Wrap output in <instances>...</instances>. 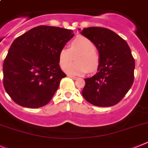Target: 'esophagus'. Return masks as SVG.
Instances as JSON below:
<instances>
[{
	"label": "esophagus",
	"instance_id": "1",
	"mask_svg": "<svg viewBox=\"0 0 148 148\" xmlns=\"http://www.w3.org/2000/svg\"><path fill=\"white\" fill-rule=\"evenodd\" d=\"M69 77H71V78H72L73 79H78V77H75V76L69 75Z\"/></svg>",
	"mask_w": 148,
	"mask_h": 148
}]
</instances>
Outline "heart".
<instances>
[{
  "mask_svg": "<svg viewBox=\"0 0 148 148\" xmlns=\"http://www.w3.org/2000/svg\"><path fill=\"white\" fill-rule=\"evenodd\" d=\"M77 53L75 64H70L73 56ZM59 62L62 69H65L69 75H83L97 70L100 63V55L92 41L79 36L71 42L70 48L62 47L59 52ZM70 64V65L69 64Z\"/></svg>",
  "mask_w": 148,
  "mask_h": 148,
  "instance_id": "1",
  "label": "heart"
}]
</instances>
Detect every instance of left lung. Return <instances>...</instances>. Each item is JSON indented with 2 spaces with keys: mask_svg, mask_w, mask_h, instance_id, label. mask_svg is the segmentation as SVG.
Returning <instances> with one entry per match:
<instances>
[{
  "mask_svg": "<svg viewBox=\"0 0 148 148\" xmlns=\"http://www.w3.org/2000/svg\"><path fill=\"white\" fill-rule=\"evenodd\" d=\"M81 34L95 44L100 55L97 72L85 79L83 97L95 106H114L127 93L134 80L135 60L130 48L121 37L106 28L90 27Z\"/></svg>",
  "mask_w": 148,
  "mask_h": 148,
  "instance_id": "obj_1",
  "label": "left lung"
}]
</instances>
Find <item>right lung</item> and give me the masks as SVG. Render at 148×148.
Here are the masks:
<instances>
[{
    "mask_svg": "<svg viewBox=\"0 0 148 148\" xmlns=\"http://www.w3.org/2000/svg\"><path fill=\"white\" fill-rule=\"evenodd\" d=\"M74 36L71 29L42 25L13 41L3 62V86L16 103L38 108L51 101L66 77L59 52Z\"/></svg>",
    "mask_w": 148,
    "mask_h": 148,
    "instance_id": "1",
    "label": "right lung"
}]
</instances>
